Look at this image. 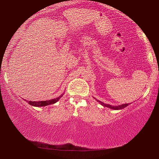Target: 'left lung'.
<instances>
[{
	"instance_id": "8db88e82",
	"label": "left lung",
	"mask_w": 159,
	"mask_h": 159,
	"mask_svg": "<svg viewBox=\"0 0 159 159\" xmlns=\"http://www.w3.org/2000/svg\"><path fill=\"white\" fill-rule=\"evenodd\" d=\"M98 102H100V104H101L102 106H106V107L110 108H111V109H114V110L122 109V108H124L125 107H126V106H128V105H129L128 103H125V104H122V105H120V106H114L108 105V104H105V103H103V102H100V101H98Z\"/></svg>"
}]
</instances>
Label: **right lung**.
I'll return each instance as SVG.
<instances>
[{
  "label": "right lung",
  "instance_id": "1",
  "mask_svg": "<svg viewBox=\"0 0 159 159\" xmlns=\"http://www.w3.org/2000/svg\"><path fill=\"white\" fill-rule=\"evenodd\" d=\"M61 96H59V97L54 98V99L52 100H45V101H28L30 105L34 106H37V107H40V106H48L51 105V104H53L56 103V102L59 100L60 98H61ZM27 101V100H26Z\"/></svg>",
  "mask_w": 159,
  "mask_h": 159
}]
</instances>
